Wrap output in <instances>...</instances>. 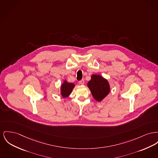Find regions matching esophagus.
Returning <instances> with one entry per match:
<instances>
[{
    "instance_id": "esophagus-1",
    "label": "esophagus",
    "mask_w": 158,
    "mask_h": 158,
    "mask_svg": "<svg viewBox=\"0 0 158 158\" xmlns=\"http://www.w3.org/2000/svg\"><path fill=\"white\" fill-rule=\"evenodd\" d=\"M79 83L80 84H81V85H84L85 84V81H84V79H82L81 81H80L79 82Z\"/></svg>"
}]
</instances>
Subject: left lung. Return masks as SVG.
<instances>
[{
  "label": "left lung",
  "mask_w": 158,
  "mask_h": 158,
  "mask_svg": "<svg viewBox=\"0 0 158 158\" xmlns=\"http://www.w3.org/2000/svg\"><path fill=\"white\" fill-rule=\"evenodd\" d=\"M87 86L94 98L98 102H101L110 91L108 81L100 74H92L91 79L88 82Z\"/></svg>",
  "instance_id": "1"
}]
</instances>
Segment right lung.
Returning <instances> with one entry per match:
<instances>
[{"instance_id": "add662e5", "label": "right lung", "mask_w": 158, "mask_h": 158, "mask_svg": "<svg viewBox=\"0 0 158 158\" xmlns=\"http://www.w3.org/2000/svg\"><path fill=\"white\" fill-rule=\"evenodd\" d=\"M75 85L73 83H70L64 80L63 83L61 84L60 87V94L63 98H67L71 94Z\"/></svg>"}]
</instances>
